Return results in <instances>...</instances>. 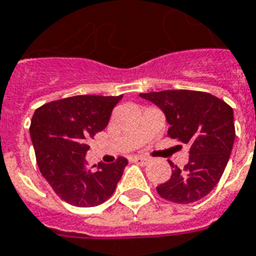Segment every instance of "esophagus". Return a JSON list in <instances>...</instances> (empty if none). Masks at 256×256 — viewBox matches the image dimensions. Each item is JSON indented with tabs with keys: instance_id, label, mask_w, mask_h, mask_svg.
I'll return each instance as SVG.
<instances>
[{
	"instance_id": "esophagus-1",
	"label": "esophagus",
	"mask_w": 256,
	"mask_h": 256,
	"mask_svg": "<svg viewBox=\"0 0 256 256\" xmlns=\"http://www.w3.org/2000/svg\"><path fill=\"white\" fill-rule=\"evenodd\" d=\"M132 160L134 162V164H140V166H144V164H148V162H150V160H148V158H146V156H132Z\"/></svg>"
}]
</instances>
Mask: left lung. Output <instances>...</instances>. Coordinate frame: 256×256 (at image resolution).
I'll list each match as a JSON object with an SVG mask.
<instances>
[{
    "label": "left lung",
    "mask_w": 256,
    "mask_h": 256,
    "mask_svg": "<svg viewBox=\"0 0 256 256\" xmlns=\"http://www.w3.org/2000/svg\"><path fill=\"white\" fill-rule=\"evenodd\" d=\"M164 112L168 136L190 146L188 164L178 168L156 187L158 194L174 203L196 202L210 192L230 158L235 140L234 112L218 96L195 90H164L140 94Z\"/></svg>",
    "instance_id": "left-lung-1"
}]
</instances>
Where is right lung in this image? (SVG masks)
Instances as JSON below:
<instances>
[{"mask_svg":"<svg viewBox=\"0 0 256 256\" xmlns=\"http://www.w3.org/2000/svg\"><path fill=\"white\" fill-rule=\"evenodd\" d=\"M118 96H76L42 104L34 112L30 136L42 176L69 204L94 207L108 200L128 164L120 156L112 164L86 168L88 140L108 124ZM94 168V166H92Z\"/></svg>","mask_w":256,"mask_h":256,"instance_id":"1","label":"right lung"}]
</instances>
